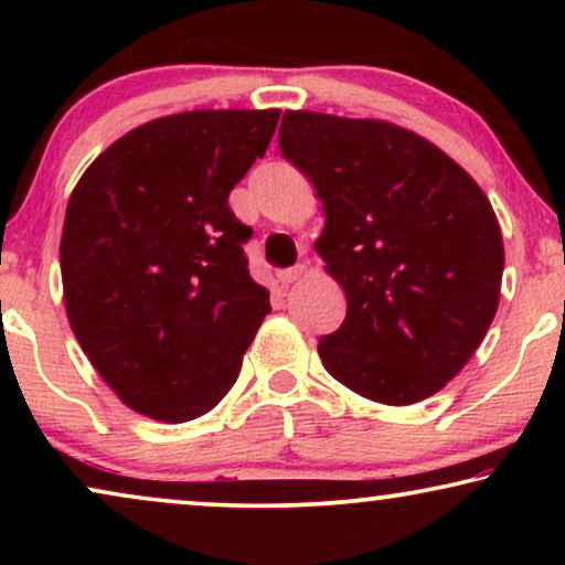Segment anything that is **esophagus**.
Here are the masks:
<instances>
[{
  "instance_id": "obj_1",
  "label": "esophagus",
  "mask_w": 565,
  "mask_h": 565,
  "mask_svg": "<svg viewBox=\"0 0 565 565\" xmlns=\"http://www.w3.org/2000/svg\"><path fill=\"white\" fill-rule=\"evenodd\" d=\"M306 273H308V267L306 265H298V267H292V269H282V273L277 275V280H280V285H292V282H298Z\"/></svg>"
}]
</instances>
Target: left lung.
Instances as JSON below:
<instances>
[{
  "mask_svg": "<svg viewBox=\"0 0 565 565\" xmlns=\"http://www.w3.org/2000/svg\"><path fill=\"white\" fill-rule=\"evenodd\" d=\"M282 157L323 203L316 254L347 319L323 367L377 404L435 396L473 358L499 308L497 213L458 161L388 120L285 110Z\"/></svg>",
  "mask_w": 565,
  "mask_h": 565,
  "instance_id": "1",
  "label": "left lung"
}]
</instances>
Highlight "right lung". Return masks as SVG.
<instances>
[{
    "mask_svg": "<svg viewBox=\"0 0 565 565\" xmlns=\"http://www.w3.org/2000/svg\"><path fill=\"white\" fill-rule=\"evenodd\" d=\"M280 110H190L128 130L87 167L61 234L64 308L92 367L136 414L182 424L236 383L269 313L252 228L228 195Z\"/></svg>",
    "mask_w": 565,
    "mask_h": 565,
    "instance_id": "add662e5",
    "label": "right lung"
}]
</instances>
